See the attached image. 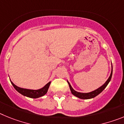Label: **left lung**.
<instances>
[{"label": "left lung", "mask_w": 124, "mask_h": 124, "mask_svg": "<svg viewBox=\"0 0 124 124\" xmlns=\"http://www.w3.org/2000/svg\"><path fill=\"white\" fill-rule=\"evenodd\" d=\"M112 75V71L111 73H110V75L109 76V78H108V79L107 80V81L103 84L102 86H101L100 87H99L98 89H96L95 91H93L91 92V93H79V92L76 91L73 89V87H71V84H70L68 81V83L69 84V86H70V90H71V92L73 94L74 96H76V97H79L80 99H91V98H93V97H95L96 96H97L98 94H99L106 87V86H107V84H109V83L110 82V79H111Z\"/></svg>", "instance_id": "obj_1"}]
</instances>
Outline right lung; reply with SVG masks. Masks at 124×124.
Returning a JSON list of instances; mask_svg holds the SVG:
<instances>
[{"instance_id": "obj_1", "label": "right lung", "mask_w": 124, "mask_h": 124, "mask_svg": "<svg viewBox=\"0 0 124 124\" xmlns=\"http://www.w3.org/2000/svg\"><path fill=\"white\" fill-rule=\"evenodd\" d=\"M11 83H12V84L14 87V88L18 93H20L21 94L25 96H27V97H30V98H38V97L44 96L45 94H46L51 82H49L48 83H47L44 87H42L41 89H38V90H32V89H27L21 88V87H19L16 86V85H15L12 81H11Z\"/></svg>"}]
</instances>
